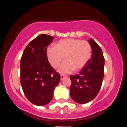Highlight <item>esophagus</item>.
<instances>
[{
  "label": "esophagus",
  "mask_w": 127,
  "mask_h": 127,
  "mask_svg": "<svg viewBox=\"0 0 127 127\" xmlns=\"http://www.w3.org/2000/svg\"><path fill=\"white\" fill-rule=\"evenodd\" d=\"M65 76L64 75H61V76H60V80L61 81H63V80L65 78Z\"/></svg>",
  "instance_id": "1"
}]
</instances>
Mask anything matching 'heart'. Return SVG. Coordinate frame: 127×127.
I'll return each instance as SVG.
<instances>
[{
    "label": "heart",
    "instance_id": "obj_1",
    "mask_svg": "<svg viewBox=\"0 0 127 127\" xmlns=\"http://www.w3.org/2000/svg\"><path fill=\"white\" fill-rule=\"evenodd\" d=\"M92 48L87 40L67 38L60 40L56 46H49L46 49V55L49 63L57 68L64 59L59 68L61 74H67L81 70L87 64L91 56Z\"/></svg>",
    "mask_w": 127,
    "mask_h": 127
}]
</instances>
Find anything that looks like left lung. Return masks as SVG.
Wrapping results in <instances>:
<instances>
[{
    "mask_svg": "<svg viewBox=\"0 0 127 127\" xmlns=\"http://www.w3.org/2000/svg\"><path fill=\"white\" fill-rule=\"evenodd\" d=\"M88 42L92 48L91 59L79 74L70 76V95L79 104H85L95 98L104 77V58L101 48L93 39H90Z\"/></svg>",
    "mask_w": 127,
    "mask_h": 127,
    "instance_id": "8db88e82",
    "label": "left lung"
}]
</instances>
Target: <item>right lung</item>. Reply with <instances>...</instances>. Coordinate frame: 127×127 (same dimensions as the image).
Here are the masks:
<instances>
[{
	"label": "right lung",
	"instance_id": "add662e5",
	"mask_svg": "<svg viewBox=\"0 0 127 127\" xmlns=\"http://www.w3.org/2000/svg\"><path fill=\"white\" fill-rule=\"evenodd\" d=\"M51 36L42 34L26 46L20 62L21 85L27 98L36 106L48 104L60 80L48 62V46L52 42Z\"/></svg>",
	"mask_w": 127,
	"mask_h": 127
}]
</instances>
